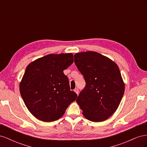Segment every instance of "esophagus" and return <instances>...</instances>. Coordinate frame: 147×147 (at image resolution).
I'll return each instance as SVG.
<instances>
[{
	"label": "esophagus",
	"instance_id": "obj_1",
	"mask_svg": "<svg viewBox=\"0 0 147 147\" xmlns=\"http://www.w3.org/2000/svg\"><path fill=\"white\" fill-rule=\"evenodd\" d=\"M74 91L75 92H76V94L78 95V93H79V91H78V89L77 88H76V89H75V90H74Z\"/></svg>",
	"mask_w": 147,
	"mask_h": 147
}]
</instances>
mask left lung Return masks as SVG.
<instances>
[{"label":"left lung","mask_w":147,"mask_h":147,"mask_svg":"<svg viewBox=\"0 0 147 147\" xmlns=\"http://www.w3.org/2000/svg\"><path fill=\"white\" fill-rule=\"evenodd\" d=\"M74 61L86 83L76 100L83 116L93 122L105 121L116 112L124 94L125 85L118 65L92 51L76 53Z\"/></svg>","instance_id":"left-lung-1"}]
</instances>
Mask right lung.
<instances>
[{
    "instance_id": "obj_1",
    "label": "right lung",
    "mask_w": 147,
    "mask_h": 147,
    "mask_svg": "<svg viewBox=\"0 0 147 147\" xmlns=\"http://www.w3.org/2000/svg\"><path fill=\"white\" fill-rule=\"evenodd\" d=\"M74 62L72 53L50 54L27 66L20 91L29 112L39 120L51 122L61 118L77 95L70 91L63 71Z\"/></svg>"
}]
</instances>
